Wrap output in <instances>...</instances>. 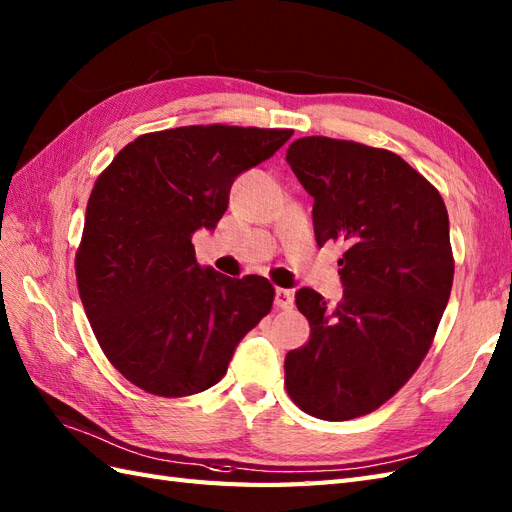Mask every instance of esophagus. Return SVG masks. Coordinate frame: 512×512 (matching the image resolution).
I'll return each instance as SVG.
<instances>
[{"mask_svg":"<svg viewBox=\"0 0 512 512\" xmlns=\"http://www.w3.org/2000/svg\"><path fill=\"white\" fill-rule=\"evenodd\" d=\"M276 306L282 310L293 308V293L289 289H276Z\"/></svg>","mask_w":512,"mask_h":512,"instance_id":"34e87169","label":"esophagus"}]
</instances>
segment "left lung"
I'll use <instances>...</instances> for the list:
<instances>
[{"instance_id": "left-lung-1", "label": "left lung", "mask_w": 512, "mask_h": 512, "mask_svg": "<svg viewBox=\"0 0 512 512\" xmlns=\"http://www.w3.org/2000/svg\"><path fill=\"white\" fill-rule=\"evenodd\" d=\"M315 199L317 245L341 241L343 297L299 289L310 339L284 358L291 400L317 419L345 421L382 406L428 354L454 280L443 197L389 149L304 136L286 149Z\"/></svg>"}]
</instances>
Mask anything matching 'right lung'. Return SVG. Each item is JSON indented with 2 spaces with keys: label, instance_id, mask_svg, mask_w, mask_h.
<instances>
[{
  "label": "right lung",
  "instance_id": "add662e5",
  "mask_svg": "<svg viewBox=\"0 0 512 512\" xmlns=\"http://www.w3.org/2000/svg\"><path fill=\"white\" fill-rule=\"evenodd\" d=\"M293 130L189 126L143 134L97 178L76 256L80 299L104 354L139 389L184 397L228 371L273 304L260 276L228 278L195 260L234 180Z\"/></svg>",
  "mask_w": 512,
  "mask_h": 512
}]
</instances>
